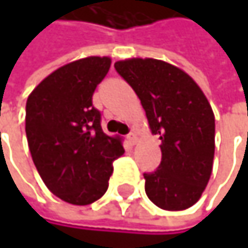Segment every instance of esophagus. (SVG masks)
I'll list each match as a JSON object with an SVG mask.
<instances>
[{"mask_svg": "<svg viewBox=\"0 0 248 248\" xmlns=\"http://www.w3.org/2000/svg\"><path fill=\"white\" fill-rule=\"evenodd\" d=\"M127 140H129L132 145H135V143H136V132H130V133L127 135Z\"/></svg>", "mask_w": 248, "mask_h": 248, "instance_id": "esophagus-1", "label": "esophagus"}]
</instances>
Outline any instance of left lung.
Segmentation results:
<instances>
[{"mask_svg":"<svg viewBox=\"0 0 248 248\" xmlns=\"http://www.w3.org/2000/svg\"><path fill=\"white\" fill-rule=\"evenodd\" d=\"M115 69L138 94L162 161L143 173L145 192L159 208L181 211L204 192L214 161L216 119L210 102L179 67L156 59H126Z\"/></svg>","mask_w":248,"mask_h":248,"instance_id":"left-lung-1","label":"left lung"}]
</instances>
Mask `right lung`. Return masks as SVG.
I'll return each mask as SVG.
<instances>
[{
  "label": "right lung",
  "instance_id": "1",
  "mask_svg": "<svg viewBox=\"0 0 248 248\" xmlns=\"http://www.w3.org/2000/svg\"><path fill=\"white\" fill-rule=\"evenodd\" d=\"M110 57L90 56L48 75L28 96L25 133L32 162L46 186L60 200L87 205L108 189L113 161L124 155L119 136L102 130L93 108L96 86Z\"/></svg>",
  "mask_w": 248,
  "mask_h": 248
}]
</instances>
